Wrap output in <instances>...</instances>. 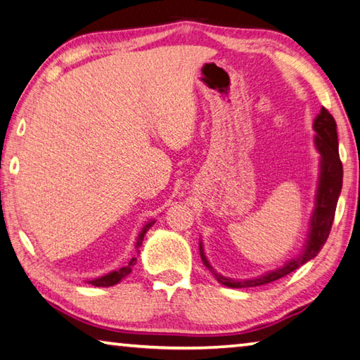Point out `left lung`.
<instances>
[{
    "label": "left lung",
    "instance_id": "left-lung-1",
    "mask_svg": "<svg viewBox=\"0 0 360 360\" xmlns=\"http://www.w3.org/2000/svg\"><path fill=\"white\" fill-rule=\"evenodd\" d=\"M314 130L318 131L316 136V146L322 155V168H321V181H319V191H318V200H316V210L311 222V230H309V240L308 245L304 248L303 254L300 257L290 260L285 266L278 268V270L266 273V275L249 279V281H233V279L224 278L214 273L217 281L227 285V288H255V285L268 284L271 281L289 275L298 266L307 264L308 260L318 255V252L326 245V241L330 235V229L335 217V210H337V202L341 192V186H343V165H341L340 154H338V135H337V122H335L333 115L328 112V109L322 108L321 114L314 120ZM200 255H202L203 264L212 271L211 265L206 260L203 249L200 246Z\"/></svg>",
    "mask_w": 360,
    "mask_h": 360
}]
</instances>
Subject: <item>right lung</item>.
I'll list each match as a JSON object with an SVG mask.
<instances>
[{"instance_id":"obj_1","label":"right lung","mask_w":360,"mask_h":360,"mask_svg":"<svg viewBox=\"0 0 360 360\" xmlns=\"http://www.w3.org/2000/svg\"><path fill=\"white\" fill-rule=\"evenodd\" d=\"M152 224H154V222H149L148 225H144V229L141 230V233H139V236H138L136 249H139V246L143 245V238H144L146 231L149 230V227H150ZM135 264H136V257H131L129 260V264H125V266H122V268H119V270H115V271L108 273V275L101 276V278L92 279V281H89V284L96 285V288H109V285L117 284L122 278H125L127 275H129V273H131V268H133V265H135Z\"/></svg>"}]
</instances>
